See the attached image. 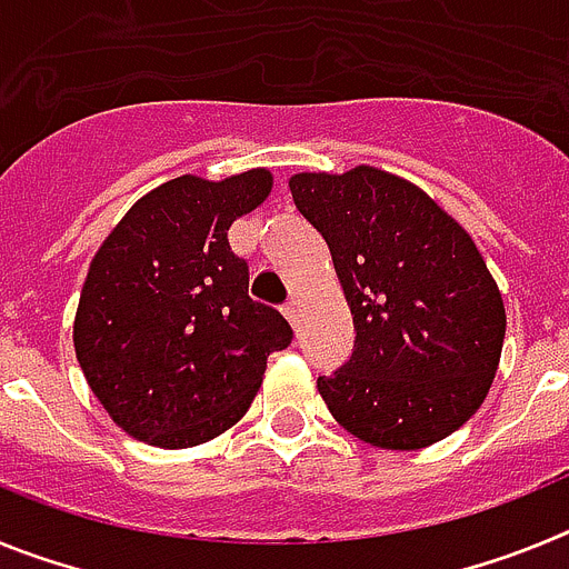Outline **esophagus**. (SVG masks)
<instances>
[{"label": "esophagus", "instance_id": "obj_1", "mask_svg": "<svg viewBox=\"0 0 569 569\" xmlns=\"http://www.w3.org/2000/svg\"><path fill=\"white\" fill-rule=\"evenodd\" d=\"M281 310H284V316L290 319V325H296V321H299V296H290L288 305H284Z\"/></svg>", "mask_w": 569, "mask_h": 569}]
</instances>
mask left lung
Instances as JSON below:
<instances>
[{
	"instance_id": "left-lung-1",
	"label": "left lung",
	"mask_w": 569,
	"mask_h": 569,
	"mask_svg": "<svg viewBox=\"0 0 569 569\" xmlns=\"http://www.w3.org/2000/svg\"><path fill=\"white\" fill-rule=\"evenodd\" d=\"M299 213L325 236L356 345L319 393L347 433L421 450L485 401L505 345V301L470 233L413 182L359 164L296 173Z\"/></svg>"
}]
</instances>
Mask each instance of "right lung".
<instances>
[{"label": "right lung", "instance_id": "1", "mask_svg": "<svg viewBox=\"0 0 569 569\" xmlns=\"http://www.w3.org/2000/svg\"><path fill=\"white\" fill-rule=\"evenodd\" d=\"M273 188L256 168L222 182L179 176L142 196L90 261L73 347L124 433L153 447L216 439L248 413L288 319L248 296L228 230Z\"/></svg>", "mask_w": 569, "mask_h": 569}]
</instances>
